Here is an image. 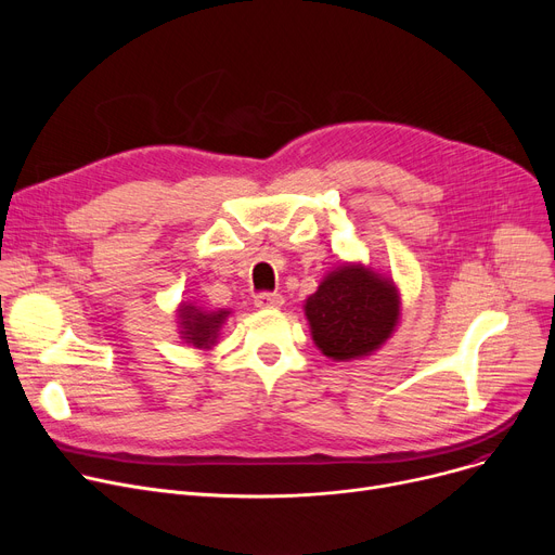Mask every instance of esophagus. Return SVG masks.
<instances>
[{
    "mask_svg": "<svg viewBox=\"0 0 555 555\" xmlns=\"http://www.w3.org/2000/svg\"><path fill=\"white\" fill-rule=\"evenodd\" d=\"M254 304L256 308L260 310H274V308H281L283 306V297L276 295V293H258L254 297Z\"/></svg>",
    "mask_w": 555,
    "mask_h": 555,
    "instance_id": "obj_1",
    "label": "esophagus"
}]
</instances>
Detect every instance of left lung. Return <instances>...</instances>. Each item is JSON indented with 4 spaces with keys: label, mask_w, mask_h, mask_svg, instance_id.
Returning <instances> with one entry per match:
<instances>
[{
    "label": "left lung",
    "mask_w": 555,
    "mask_h": 555,
    "mask_svg": "<svg viewBox=\"0 0 555 555\" xmlns=\"http://www.w3.org/2000/svg\"><path fill=\"white\" fill-rule=\"evenodd\" d=\"M306 317L319 351L337 362L377 351L393 333L400 297L391 279L344 262L306 299Z\"/></svg>",
    "instance_id": "obj_1"
}]
</instances>
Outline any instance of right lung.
Segmentation results:
<instances>
[{"label":"right lung","instance_id":"obj_1","mask_svg":"<svg viewBox=\"0 0 555 555\" xmlns=\"http://www.w3.org/2000/svg\"><path fill=\"white\" fill-rule=\"evenodd\" d=\"M227 317H229V310L207 312L197 306L184 304L180 308V328H182L180 335L195 348H211Z\"/></svg>","mask_w":555,"mask_h":555}]
</instances>
